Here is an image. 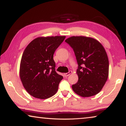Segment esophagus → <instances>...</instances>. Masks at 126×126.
<instances>
[{"instance_id": "esophagus-1", "label": "esophagus", "mask_w": 126, "mask_h": 126, "mask_svg": "<svg viewBox=\"0 0 126 126\" xmlns=\"http://www.w3.org/2000/svg\"><path fill=\"white\" fill-rule=\"evenodd\" d=\"M72 71H69V72H68V73H64V76L65 77H68V76H69L70 74H72Z\"/></svg>"}]
</instances>
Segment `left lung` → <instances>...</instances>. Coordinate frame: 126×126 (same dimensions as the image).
Here are the masks:
<instances>
[{"mask_svg":"<svg viewBox=\"0 0 126 126\" xmlns=\"http://www.w3.org/2000/svg\"><path fill=\"white\" fill-rule=\"evenodd\" d=\"M73 49L78 68L77 83L72 89L82 97L94 95L102 90L108 79L109 61L105 49L94 38L72 36L65 40Z\"/></svg>","mask_w":126,"mask_h":126,"instance_id":"left-lung-1","label":"left lung"}]
</instances>
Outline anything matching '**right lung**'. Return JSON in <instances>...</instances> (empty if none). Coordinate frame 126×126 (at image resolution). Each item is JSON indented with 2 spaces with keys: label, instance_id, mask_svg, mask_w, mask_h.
Masks as SVG:
<instances>
[{
  "label": "right lung",
  "instance_id": "right-lung-1",
  "mask_svg": "<svg viewBox=\"0 0 126 126\" xmlns=\"http://www.w3.org/2000/svg\"><path fill=\"white\" fill-rule=\"evenodd\" d=\"M65 38L64 35L38 37L25 49L20 61L19 75L30 95L44 99L57 93L63 77L55 71L53 54Z\"/></svg>",
  "mask_w": 126,
  "mask_h": 126
}]
</instances>
